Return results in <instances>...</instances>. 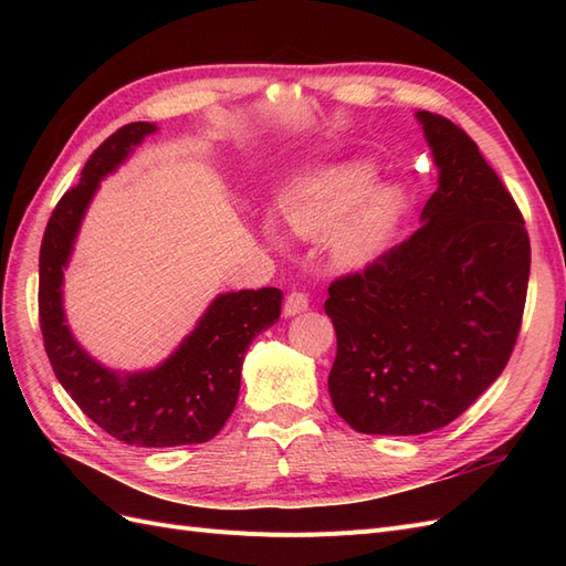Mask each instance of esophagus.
I'll return each mask as SVG.
<instances>
[{"instance_id":"1","label":"esophagus","mask_w":566,"mask_h":566,"mask_svg":"<svg viewBox=\"0 0 566 566\" xmlns=\"http://www.w3.org/2000/svg\"><path fill=\"white\" fill-rule=\"evenodd\" d=\"M306 310H310V297H306L304 293H297V290H293V293L285 297V304H283L285 316H297Z\"/></svg>"}]
</instances>
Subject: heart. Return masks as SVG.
<instances>
[{
	"mask_svg": "<svg viewBox=\"0 0 566 566\" xmlns=\"http://www.w3.org/2000/svg\"><path fill=\"white\" fill-rule=\"evenodd\" d=\"M375 179L366 163L323 169L302 181L285 200V217L304 235H316L357 210L335 235V256L342 264H364L380 250L403 210V196L394 186L370 188Z\"/></svg>",
	"mask_w": 566,
	"mask_h": 566,
	"instance_id": "1",
	"label": "heart"
}]
</instances>
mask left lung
I'll use <instances>...</instances> for the list:
<instances>
[{
    "mask_svg": "<svg viewBox=\"0 0 566 566\" xmlns=\"http://www.w3.org/2000/svg\"><path fill=\"white\" fill-rule=\"evenodd\" d=\"M416 117L439 167L422 227L333 281L325 300L337 333L331 399L364 434H424L465 413L507 366L526 302L517 202L458 125Z\"/></svg>",
    "mask_w": 566,
    "mask_h": 566,
    "instance_id": "8db88e82",
    "label": "left lung"
}]
</instances>
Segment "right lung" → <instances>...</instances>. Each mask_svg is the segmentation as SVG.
<instances>
[{
    "mask_svg": "<svg viewBox=\"0 0 566 566\" xmlns=\"http://www.w3.org/2000/svg\"><path fill=\"white\" fill-rule=\"evenodd\" d=\"M150 123H129L101 144L80 184L51 212L40 248V328L59 382L82 413L129 447L165 449L210 441L233 413L241 368L254 335L281 316L279 287L219 295L179 349L158 368L117 373L84 352L63 314V271L98 181L123 165Z\"/></svg>",
    "mask_w": 566,
    "mask_h": 566,
    "instance_id": "obj_1",
    "label": "right lung"
}]
</instances>
